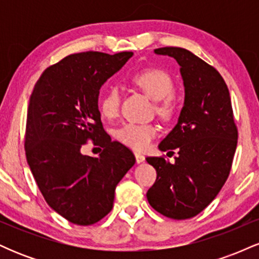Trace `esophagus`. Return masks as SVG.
<instances>
[{
    "label": "esophagus",
    "instance_id": "1",
    "mask_svg": "<svg viewBox=\"0 0 259 259\" xmlns=\"http://www.w3.org/2000/svg\"><path fill=\"white\" fill-rule=\"evenodd\" d=\"M135 159H136V163H142L145 160V156H142L141 153L135 152Z\"/></svg>",
    "mask_w": 259,
    "mask_h": 259
}]
</instances>
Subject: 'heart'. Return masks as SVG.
Returning a JSON list of instances; mask_svg holds the SVG:
<instances>
[{"label":"heart","mask_w":259,"mask_h":259,"mask_svg":"<svg viewBox=\"0 0 259 259\" xmlns=\"http://www.w3.org/2000/svg\"><path fill=\"white\" fill-rule=\"evenodd\" d=\"M133 82L139 86L150 99L157 101L156 111L162 118H170L174 113V105L170 95L174 92L173 79L167 72L157 68H148L134 74ZM120 105V91L117 86H112L105 92L100 101V112L106 119L118 117ZM157 127L152 124L126 123L115 133V136L123 145L136 151H144L150 146Z\"/></svg>","instance_id":"heart-1"}]
</instances>
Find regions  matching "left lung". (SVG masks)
<instances>
[{"label":"left lung","mask_w":259,"mask_h":259,"mask_svg":"<svg viewBox=\"0 0 259 259\" xmlns=\"http://www.w3.org/2000/svg\"><path fill=\"white\" fill-rule=\"evenodd\" d=\"M156 55L178 62L184 82V106L178 123L160 141L159 150H175V163L147 157L157 179L147 191L151 207L171 219L197 215L227 181L237 145L230 94L213 67L180 47H162Z\"/></svg>","instance_id":"left-lung-1"}]
</instances>
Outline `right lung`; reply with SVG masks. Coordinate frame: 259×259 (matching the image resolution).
I'll return each instance as SVG.
<instances>
[{
	"mask_svg": "<svg viewBox=\"0 0 259 259\" xmlns=\"http://www.w3.org/2000/svg\"><path fill=\"white\" fill-rule=\"evenodd\" d=\"M133 52H81L47 68L29 100L25 154L41 194L73 224L91 225L113 208L114 191L135 157L107 135L101 121L102 85ZM89 138L104 148L99 157L81 153Z\"/></svg>",
	"mask_w": 259,
	"mask_h": 259,
	"instance_id": "add662e5",
	"label": "right lung"
}]
</instances>
